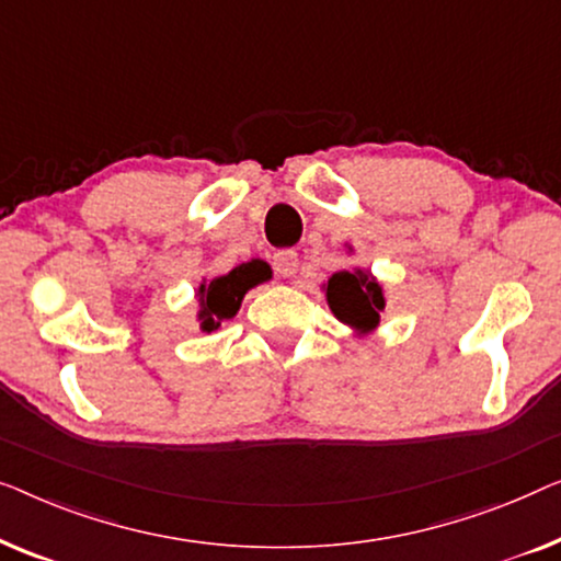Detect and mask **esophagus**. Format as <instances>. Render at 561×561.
Listing matches in <instances>:
<instances>
[{"label":"esophagus","mask_w":561,"mask_h":561,"mask_svg":"<svg viewBox=\"0 0 561 561\" xmlns=\"http://www.w3.org/2000/svg\"><path fill=\"white\" fill-rule=\"evenodd\" d=\"M297 264H299L297 251L282 249V251H277V254H274V270H277L279 277H295Z\"/></svg>","instance_id":"1"}]
</instances>
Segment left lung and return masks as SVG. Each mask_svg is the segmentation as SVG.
Wrapping results in <instances>:
<instances>
[{"label": "left lung", "instance_id": "8db88e82", "mask_svg": "<svg viewBox=\"0 0 561 561\" xmlns=\"http://www.w3.org/2000/svg\"><path fill=\"white\" fill-rule=\"evenodd\" d=\"M325 297L333 314L356 333L366 335L378 328L381 310L386 307L381 284L366 270L335 272L325 284Z\"/></svg>", "mask_w": 561, "mask_h": 561}]
</instances>
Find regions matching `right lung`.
Here are the masks:
<instances>
[{
  "mask_svg": "<svg viewBox=\"0 0 561 561\" xmlns=\"http://www.w3.org/2000/svg\"><path fill=\"white\" fill-rule=\"evenodd\" d=\"M266 279H272V270L262 259H251L220 277L203 279L198 287V322L203 333H213L220 322L231 320L239 312L243 295Z\"/></svg>",
  "mask_w": 561,
  "mask_h": 561,
  "instance_id": "add662e5",
  "label": "right lung"
}]
</instances>
